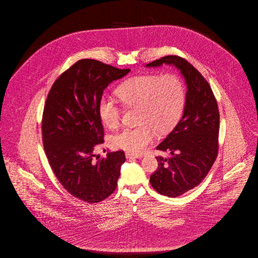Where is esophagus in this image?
<instances>
[{
	"label": "esophagus",
	"instance_id": "34e87169",
	"mask_svg": "<svg viewBox=\"0 0 258 258\" xmlns=\"http://www.w3.org/2000/svg\"><path fill=\"white\" fill-rule=\"evenodd\" d=\"M142 156L141 155H136V154H133L130 152L125 153V158L126 159H140Z\"/></svg>",
	"mask_w": 258,
	"mask_h": 258
}]
</instances>
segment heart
I'll return each mask as SVG.
<instances>
[{
  "mask_svg": "<svg viewBox=\"0 0 258 258\" xmlns=\"http://www.w3.org/2000/svg\"><path fill=\"white\" fill-rule=\"evenodd\" d=\"M127 108L137 107L135 127L123 128L110 138L111 147L138 154L154 140L156 133L165 135L178 123L184 105V84L175 74H146L124 81L115 91ZM122 108L111 98H101L98 116L114 130L122 119Z\"/></svg>",
  "mask_w": 258,
  "mask_h": 258,
  "instance_id": "b5f03b06",
  "label": "heart"
}]
</instances>
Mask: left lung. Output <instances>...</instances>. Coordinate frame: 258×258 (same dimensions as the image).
<instances>
[{
  "instance_id": "8db88e82",
  "label": "left lung",
  "mask_w": 258,
  "mask_h": 258,
  "mask_svg": "<svg viewBox=\"0 0 258 258\" xmlns=\"http://www.w3.org/2000/svg\"><path fill=\"white\" fill-rule=\"evenodd\" d=\"M174 64L184 75L187 87L184 115L157 147L170 151L167 159L157 157L159 167L150 176L152 186L162 196L177 197L200 184L219 152L220 112L208 81L184 58L162 57L147 67Z\"/></svg>"
}]
</instances>
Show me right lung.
<instances>
[{
	"instance_id": "obj_1",
	"label": "right lung",
	"mask_w": 258,
	"mask_h": 258,
	"mask_svg": "<svg viewBox=\"0 0 258 258\" xmlns=\"http://www.w3.org/2000/svg\"><path fill=\"white\" fill-rule=\"evenodd\" d=\"M131 70L82 59L56 79L44 104L41 121L42 142L50 167L73 197L98 203L116 189L123 151L95 155L104 140L98 116L103 90Z\"/></svg>"
}]
</instances>
